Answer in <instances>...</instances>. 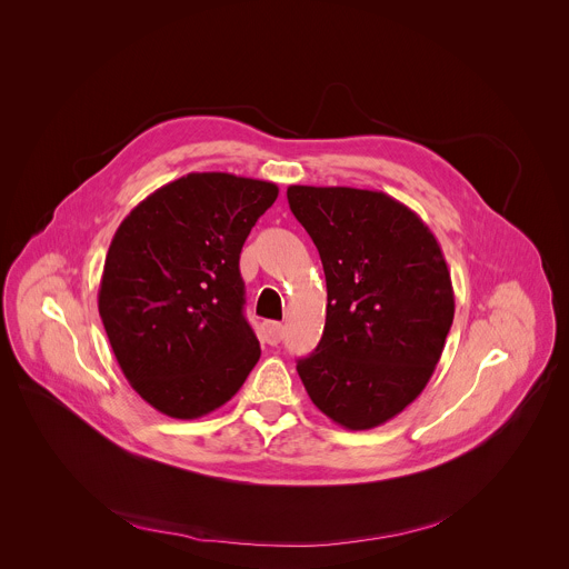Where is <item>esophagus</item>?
I'll return each mask as SVG.
<instances>
[{
    "label": "esophagus",
    "instance_id": "esophagus-1",
    "mask_svg": "<svg viewBox=\"0 0 569 569\" xmlns=\"http://www.w3.org/2000/svg\"><path fill=\"white\" fill-rule=\"evenodd\" d=\"M284 337V326L280 322H264L262 325V339L269 343V346H278Z\"/></svg>",
    "mask_w": 569,
    "mask_h": 569
}]
</instances>
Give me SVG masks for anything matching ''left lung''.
Returning <instances> with one entry per match:
<instances>
[{
  "mask_svg": "<svg viewBox=\"0 0 569 569\" xmlns=\"http://www.w3.org/2000/svg\"><path fill=\"white\" fill-rule=\"evenodd\" d=\"M287 199L320 251L328 293L325 335L298 375L332 422L379 427L440 361L456 311L442 249L413 210L379 190L289 186Z\"/></svg>",
  "mask_w": 569,
  "mask_h": 569,
  "instance_id": "left-lung-1",
  "label": "left lung"
}]
</instances>
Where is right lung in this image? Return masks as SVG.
Wrapping results in <instances>:
<instances>
[{
  "label": "right lung",
  "mask_w": 569,
  "mask_h": 569,
  "mask_svg": "<svg viewBox=\"0 0 569 569\" xmlns=\"http://www.w3.org/2000/svg\"><path fill=\"white\" fill-rule=\"evenodd\" d=\"M278 186L190 172L140 201L109 244L98 313L131 388L170 418L226 406L260 359L239 258Z\"/></svg>",
  "instance_id": "1"
}]
</instances>
